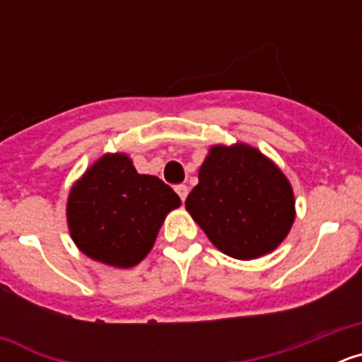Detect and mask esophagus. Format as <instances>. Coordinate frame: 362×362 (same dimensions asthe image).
<instances>
[{"label":"esophagus","instance_id":"1","mask_svg":"<svg viewBox=\"0 0 362 362\" xmlns=\"http://www.w3.org/2000/svg\"><path fill=\"white\" fill-rule=\"evenodd\" d=\"M175 192H177V196L181 197V201L187 199V196H188V187H187V185H179V187L175 188Z\"/></svg>","mask_w":362,"mask_h":362}]
</instances>
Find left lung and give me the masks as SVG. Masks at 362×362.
I'll list each match as a JSON object with an SVG mask.
<instances>
[{
    "instance_id": "obj_1",
    "label": "left lung",
    "mask_w": 362,
    "mask_h": 362,
    "mask_svg": "<svg viewBox=\"0 0 362 362\" xmlns=\"http://www.w3.org/2000/svg\"><path fill=\"white\" fill-rule=\"evenodd\" d=\"M185 209L217 250L241 261L272 254L296 221L288 177L246 143L210 146Z\"/></svg>"
}]
</instances>
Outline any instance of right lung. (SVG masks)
Wrapping results in <instances>:
<instances>
[{
  "label": "right lung",
  "mask_w": 362,
  "mask_h": 362,
  "mask_svg": "<svg viewBox=\"0 0 362 362\" xmlns=\"http://www.w3.org/2000/svg\"><path fill=\"white\" fill-rule=\"evenodd\" d=\"M179 204L161 179L137 174L127 153H103L70 188L66 225L86 257L124 270L150 254L163 221Z\"/></svg>",
  "instance_id": "1"
}]
</instances>
